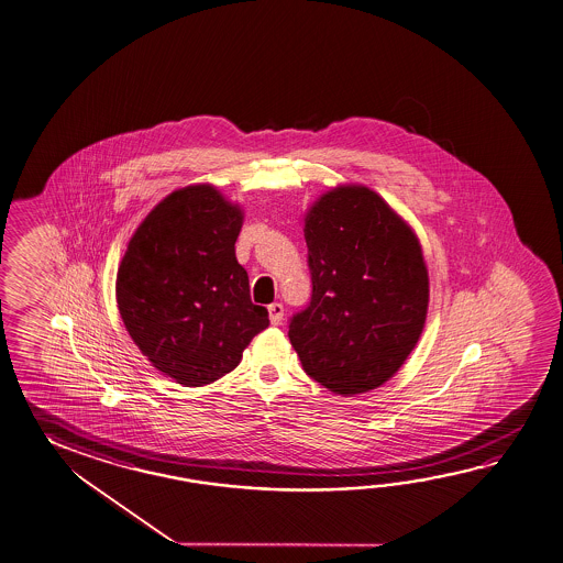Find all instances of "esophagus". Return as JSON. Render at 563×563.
<instances>
[{
  "label": "esophagus",
  "mask_w": 563,
  "mask_h": 563,
  "mask_svg": "<svg viewBox=\"0 0 563 563\" xmlns=\"http://www.w3.org/2000/svg\"><path fill=\"white\" fill-rule=\"evenodd\" d=\"M268 314H271L273 324H280L283 317H285V307L280 302H273V305H268Z\"/></svg>",
  "instance_id": "34e87169"
}]
</instances>
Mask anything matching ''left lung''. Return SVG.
Segmentation results:
<instances>
[{"mask_svg":"<svg viewBox=\"0 0 563 563\" xmlns=\"http://www.w3.org/2000/svg\"><path fill=\"white\" fill-rule=\"evenodd\" d=\"M309 305L288 339L310 379L339 395L389 380L423 331L429 276L419 241L365 186H341L310 208Z\"/></svg>","mask_w":563,"mask_h":563,"instance_id":"obj_1","label":"left lung"}]
</instances>
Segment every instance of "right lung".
<instances>
[{
    "label": "right lung",
    "mask_w": 563,
    "mask_h": 563,
    "mask_svg": "<svg viewBox=\"0 0 563 563\" xmlns=\"http://www.w3.org/2000/svg\"><path fill=\"white\" fill-rule=\"evenodd\" d=\"M242 212L208 184L186 186L150 212L118 268L115 300L154 367L200 387L241 363L268 310L251 300L234 242Z\"/></svg>",
    "instance_id": "add662e5"
}]
</instances>
